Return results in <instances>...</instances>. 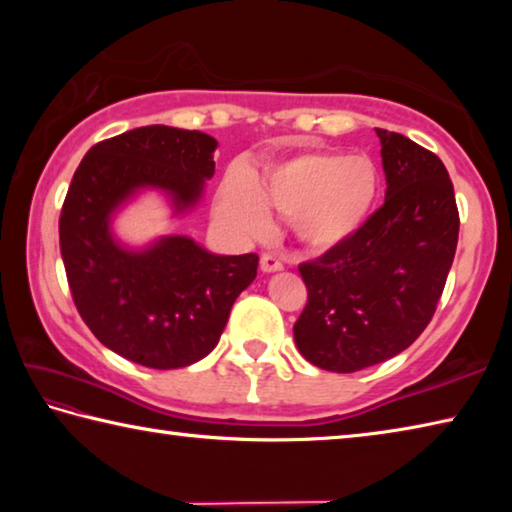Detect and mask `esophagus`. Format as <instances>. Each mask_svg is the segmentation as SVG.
Here are the masks:
<instances>
[{"instance_id":"obj_1","label":"esophagus","mask_w":512,"mask_h":512,"mask_svg":"<svg viewBox=\"0 0 512 512\" xmlns=\"http://www.w3.org/2000/svg\"><path fill=\"white\" fill-rule=\"evenodd\" d=\"M259 266H262V271H264V273L282 271V268H284L282 259H280V257H275V255H271V253H264V255H262V259H259Z\"/></svg>"}]
</instances>
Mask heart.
Returning a JSON list of instances; mask_svg holds the SVG:
<instances>
[{
	"label": "heart",
	"instance_id": "1",
	"mask_svg": "<svg viewBox=\"0 0 512 512\" xmlns=\"http://www.w3.org/2000/svg\"><path fill=\"white\" fill-rule=\"evenodd\" d=\"M377 194L379 169L368 155L311 149L268 162L250 180H225L216 214L241 237H264L273 210L289 216L302 246L329 250L357 235Z\"/></svg>",
	"mask_w": 512,
	"mask_h": 512
}]
</instances>
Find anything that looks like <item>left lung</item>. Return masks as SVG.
<instances>
[{
  "label": "left lung",
  "mask_w": 512,
  "mask_h": 512,
  "mask_svg": "<svg viewBox=\"0 0 512 512\" xmlns=\"http://www.w3.org/2000/svg\"><path fill=\"white\" fill-rule=\"evenodd\" d=\"M386 198L357 235L298 271L307 305L293 325L309 363L357 372L395 357L436 314L458 244L452 178L436 153L377 128Z\"/></svg>",
  "instance_id": "1"
}]
</instances>
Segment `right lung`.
<instances>
[{"label": "right lung", "mask_w": 512, "mask_h": 512, "mask_svg": "<svg viewBox=\"0 0 512 512\" xmlns=\"http://www.w3.org/2000/svg\"><path fill=\"white\" fill-rule=\"evenodd\" d=\"M216 140L201 131L142 126L94 144L74 171L60 212V255L83 323L133 363L171 370L207 357L259 257L212 255L187 237L133 253L110 235V214L142 187L196 205L214 173Z\"/></svg>", "instance_id": "add662e5"}]
</instances>
